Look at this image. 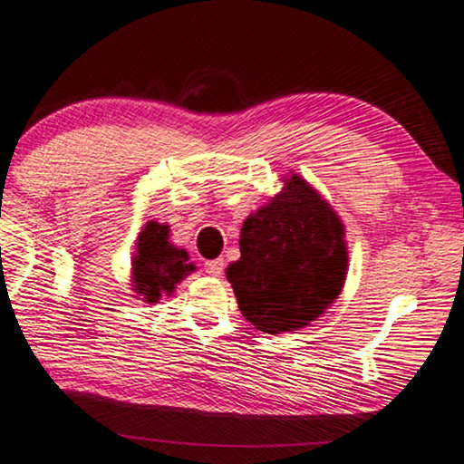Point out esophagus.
Wrapping results in <instances>:
<instances>
[{
	"label": "esophagus",
	"mask_w": 464,
	"mask_h": 464,
	"mask_svg": "<svg viewBox=\"0 0 464 464\" xmlns=\"http://www.w3.org/2000/svg\"><path fill=\"white\" fill-rule=\"evenodd\" d=\"M204 268H206V273H208V275L218 276V275H223V271H225V260H223V258L208 260V262H206V265H204Z\"/></svg>",
	"instance_id": "1"
}]
</instances>
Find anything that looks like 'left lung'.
Segmentation results:
<instances>
[{"label": "left lung", "mask_w": 464, "mask_h": 464, "mask_svg": "<svg viewBox=\"0 0 464 464\" xmlns=\"http://www.w3.org/2000/svg\"><path fill=\"white\" fill-rule=\"evenodd\" d=\"M239 252L227 279L241 314L265 334L306 327L343 287V227L300 177L246 220Z\"/></svg>", "instance_id": "8db88e82"}]
</instances>
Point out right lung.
<instances>
[{"label":"right lung","mask_w":464,"mask_h":464,"mask_svg":"<svg viewBox=\"0 0 464 464\" xmlns=\"http://www.w3.org/2000/svg\"><path fill=\"white\" fill-rule=\"evenodd\" d=\"M188 260V252L169 244V227L148 223L137 239V256L133 258L137 294L150 304L160 300L162 294L170 295L177 283L196 268Z\"/></svg>","instance_id":"add662e5"}]
</instances>
